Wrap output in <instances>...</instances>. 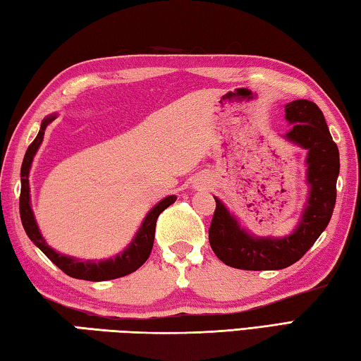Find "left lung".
<instances>
[{
    "mask_svg": "<svg viewBox=\"0 0 361 361\" xmlns=\"http://www.w3.org/2000/svg\"><path fill=\"white\" fill-rule=\"evenodd\" d=\"M290 130L283 135L307 151L308 198L295 229L284 237H259L245 229L224 204L216 209L209 228L214 253L229 267L242 270H280L297 262L314 245L331 219L336 201L339 152L324 114L314 102L292 100L284 105Z\"/></svg>",
    "mask_w": 361,
    "mask_h": 361,
    "instance_id": "obj_1",
    "label": "left lung"
}]
</instances>
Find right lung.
Listing matches in <instances>:
<instances>
[{
    "mask_svg": "<svg viewBox=\"0 0 361 361\" xmlns=\"http://www.w3.org/2000/svg\"><path fill=\"white\" fill-rule=\"evenodd\" d=\"M58 114H49L44 118L42 124H40L39 133L36 140H34L28 151L25 154V159L22 163V171H20V178H22V190H20V219H22V224L26 231V234L31 239V242L42 251V253L49 257V259L58 265V267L64 271L66 275L72 278H78V280L86 281H106L114 280V278L126 276L132 274L137 269H140L142 264L147 261L149 255L152 251L154 245V234H155V223H157L159 215L166 207L171 206L176 201L174 195H169L166 198H163L160 202L149 210L147 215L142 220L138 233L135 234L132 242L127 245L126 250H122L116 256L108 257V259L102 261H83L78 257H72L63 253H58L56 250H53L49 243L40 234V229L37 226L36 216L31 209V195H30V169L32 165L34 155H36L37 149L40 147L44 141V133L47 126L51 121L56 119Z\"/></svg>",
    "mask_w": 361,
    "mask_h": 361,
    "instance_id": "right-lung-1",
    "label": "right lung"
}]
</instances>
